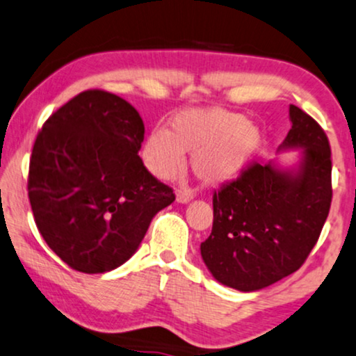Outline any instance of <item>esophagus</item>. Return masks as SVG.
Returning <instances> with one entry per match:
<instances>
[{"mask_svg": "<svg viewBox=\"0 0 356 356\" xmlns=\"http://www.w3.org/2000/svg\"><path fill=\"white\" fill-rule=\"evenodd\" d=\"M193 196H195V193L191 190H186V188H179V190H177L178 203H188V201L193 200Z\"/></svg>", "mask_w": 356, "mask_h": 356, "instance_id": "1", "label": "esophagus"}]
</instances>
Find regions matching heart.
Wrapping results in <instances>:
<instances>
[{
  "mask_svg": "<svg viewBox=\"0 0 356 356\" xmlns=\"http://www.w3.org/2000/svg\"><path fill=\"white\" fill-rule=\"evenodd\" d=\"M261 134L236 112L185 111L170 120V129L153 130L143 143V161L153 175L170 179L193 152V170L201 179L216 183L234 177L256 155Z\"/></svg>",
  "mask_w": 356,
  "mask_h": 356,
  "instance_id": "heart-1",
  "label": "heart"
}]
</instances>
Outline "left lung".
<instances>
[{
    "instance_id": "obj_1",
    "label": "left lung",
    "mask_w": 356,
    "mask_h": 356,
    "mask_svg": "<svg viewBox=\"0 0 356 356\" xmlns=\"http://www.w3.org/2000/svg\"><path fill=\"white\" fill-rule=\"evenodd\" d=\"M282 148H304L296 173L251 161L213 195V229L201 256L218 282L243 292L299 270L332 204V150L317 122L291 105Z\"/></svg>"
}]
</instances>
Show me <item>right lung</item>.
<instances>
[{
    "instance_id": "right-lung-1",
    "label": "right lung",
    "mask_w": 356,
    "mask_h": 356,
    "mask_svg": "<svg viewBox=\"0 0 356 356\" xmlns=\"http://www.w3.org/2000/svg\"><path fill=\"white\" fill-rule=\"evenodd\" d=\"M142 117L127 100L84 90L44 122L28 195L47 245L71 269L102 274L134 256L175 193L138 156Z\"/></svg>"
}]
</instances>
